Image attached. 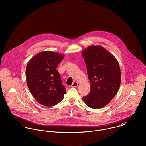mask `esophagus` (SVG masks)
<instances>
[{"mask_svg": "<svg viewBox=\"0 0 146 146\" xmlns=\"http://www.w3.org/2000/svg\"><path fill=\"white\" fill-rule=\"evenodd\" d=\"M78 86V83L77 82H76V81H74L72 85H71V87H72V88H73V87H77Z\"/></svg>", "mask_w": 146, "mask_h": 146, "instance_id": "1", "label": "esophagus"}]
</instances>
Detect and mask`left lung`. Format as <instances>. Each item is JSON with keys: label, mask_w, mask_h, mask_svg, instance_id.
<instances>
[{"label": "left lung", "mask_w": 146, "mask_h": 146, "mask_svg": "<svg viewBox=\"0 0 146 146\" xmlns=\"http://www.w3.org/2000/svg\"><path fill=\"white\" fill-rule=\"evenodd\" d=\"M90 82V92L82 99L93 109L108 104L119 90L121 72L116 58L101 46H90L82 52Z\"/></svg>", "instance_id": "8db88e82"}]
</instances>
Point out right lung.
<instances>
[{"mask_svg": "<svg viewBox=\"0 0 146 146\" xmlns=\"http://www.w3.org/2000/svg\"><path fill=\"white\" fill-rule=\"evenodd\" d=\"M64 56L44 51L34 56L27 63L26 81L35 99L40 104L52 107L64 98L66 89L56 68Z\"/></svg>", "mask_w": 146, "mask_h": 146, "instance_id": "right-lung-1", "label": "right lung"}]
</instances>
